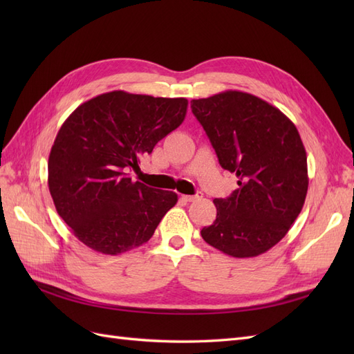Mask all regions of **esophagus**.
<instances>
[{"mask_svg": "<svg viewBox=\"0 0 354 354\" xmlns=\"http://www.w3.org/2000/svg\"><path fill=\"white\" fill-rule=\"evenodd\" d=\"M199 198H202V194H196V195H183V196H181V199H185L186 202H195V201H198Z\"/></svg>", "mask_w": 354, "mask_h": 354, "instance_id": "1", "label": "esophagus"}]
</instances>
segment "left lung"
<instances>
[{"instance_id": "8db88e82", "label": "left lung", "mask_w": 354, "mask_h": 354, "mask_svg": "<svg viewBox=\"0 0 354 354\" xmlns=\"http://www.w3.org/2000/svg\"><path fill=\"white\" fill-rule=\"evenodd\" d=\"M220 165L236 174L238 189L214 199L217 217L203 241L218 251L248 259L279 242L301 212L307 155L295 125L279 109L242 91H223L190 102Z\"/></svg>"}]
</instances>
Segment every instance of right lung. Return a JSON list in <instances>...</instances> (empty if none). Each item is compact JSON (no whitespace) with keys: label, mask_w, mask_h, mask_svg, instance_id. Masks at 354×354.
<instances>
[{"label":"right lung","mask_w":354,"mask_h":354,"mask_svg":"<svg viewBox=\"0 0 354 354\" xmlns=\"http://www.w3.org/2000/svg\"><path fill=\"white\" fill-rule=\"evenodd\" d=\"M187 100L111 91L63 122L48 156L59 216L84 245L118 255L152 238L177 194L133 181L140 158L185 121Z\"/></svg>","instance_id":"obj_1"}]
</instances>
